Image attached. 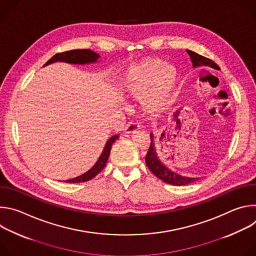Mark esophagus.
I'll list each match as a JSON object with an SVG mask.
<instances>
[{
	"instance_id": "34e87169",
	"label": "esophagus",
	"mask_w": 256,
	"mask_h": 256,
	"mask_svg": "<svg viewBox=\"0 0 256 256\" xmlns=\"http://www.w3.org/2000/svg\"><path fill=\"white\" fill-rule=\"evenodd\" d=\"M140 128V126L136 122H130L128 124H126V126L124 128V132L126 134H134L136 132H138V130Z\"/></svg>"
}]
</instances>
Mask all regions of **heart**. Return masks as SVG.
Instances as JSON below:
<instances>
[{
    "instance_id": "obj_1",
    "label": "heart",
    "mask_w": 256,
    "mask_h": 256,
    "mask_svg": "<svg viewBox=\"0 0 256 256\" xmlns=\"http://www.w3.org/2000/svg\"><path fill=\"white\" fill-rule=\"evenodd\" d=\"M179 85L175 66L159 58H147L128 66L118 80V93L140 98L144 112L157 114L173 102Z\"/></svg>"
}]
</instances>
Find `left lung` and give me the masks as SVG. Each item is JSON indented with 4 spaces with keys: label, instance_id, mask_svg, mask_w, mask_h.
Wrapping results in <instances>:
<instances>
[{
    "label": "left lung",
    "instance_id": "1",
    "mask_svg": "<svg viewBox=\"0 0 256 256\" xmlns=\"http://www.w3.org/2000/svg\"><path fill=\"white\" fill-rule=\"evenodd\" d=\"M188 56H190L192 62V66L194 68H214V70H220V66H218L214 60L204 58L192 50H186ZM151 146L149 148V151L147 153V156H146V164H147L148 168L150 169V171L156 175L159 179H161L162 181L166 182L168 184H172V186H186L190 184H192V182L198 180V177H186V176H182L172 170H170L169 168H167L159 159L158 154H157V149H156V144H155V140H154V134H151Z\"/></svg>",
    "mask_w": 256,
    "mask_h": 256
}]
</instances>
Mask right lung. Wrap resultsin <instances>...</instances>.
I'll use <instances>...</instances> for the list:
<instances>
[{
    "instance_id": "obj_1",
    "label": "right lung",
    "mask_w": 256,
    "mask_h": 256,
    "mask_svg": "<svg viewBox=\"0 0 256 256\" xmlns=\"http://www.w3.org/2000/svg\"><path fill=\"white\" fill-rule=\"evenodd\" d=\"M99 58L100 56L91 50H74L58 52L54 54L48 62H46L44 66L56 62H62L74 64H88L96 62ZM118 138H120L118 134H114L110 136V138H108L100 157L98 158L97 162L94 164V166L90 170H88L87 172H85L80 176L66 180V182H68V184H80V182H86L94 178L105 167L109 154H110L112 144Z\"/></svg>"
}]
</instances>
